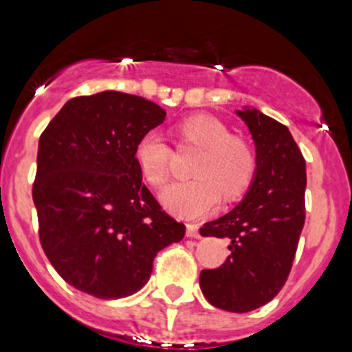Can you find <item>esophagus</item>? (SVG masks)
Segmentation results:
<instances>
[{"label":"esophagus","mask_w":352,"mask_h":352,"mask_svg":"<svg viewBox=\"0 0 352 352\" xmlns=\"http://www.w3.org/2000/svg\"><path fill=\"white\" fill-rule=\"evenodd\" d=\"M187 236L189 239H199V226L194 225V223H189L187 225Z\"/></svg>","instance_id":"34e87169"}]
</instances>
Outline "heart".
I'll return each mask as SVG.
<instances>
[{"label": "heart", "mask_w": 352, "mask_h": 352, "mask_svg": "<svg viewBox=\"0 0 352 352\" xmlns=\"http://www.w3.org/2000/svg\"><path fill=\"white\" fill-rule=\"evenodd\" d=\"M180 133L202 148L194 165L196 179L172 182L160 194L163 206L182 218H201L218 206L219 197L242 196L254 175L255 160L243 141L235 140L216 117L192 116L180 124ZM136 163L148 184L158 187L168 177L170 146L162 133L148 131L136 144Z\"/></svg>", "instance_id": "b5f03b06"}]
</instances>
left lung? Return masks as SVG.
<instances>
[{"label": "left lung", "mask_w": 352, "mask_h": 352, "mask_svg": "<svg viewBox=\"0 0 352 352\" xmlns=\"http://www.w3.org/2000/svg\"><path fill=\"white\" fill-rule=\"evenodd\" d=\"M255 144V172L230 212L201 228L230 242L225 264L199 276L202 294L235 314L269 303L285 286L305 225L307 165L285 124L261 110H236Z\"/></svg>", "instance_id": "obj_1"}]
</instances>
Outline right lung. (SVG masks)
Instances as JSON below:
<instances>
[{
	"mask_svg": "<svg viewBox=\"0 0 352 352\" xmlns=\"http://www.w3.org/2000/svg\"><path fill=\"white\" fill-rule=\"evenodd\" d=\"M165 116L146 98L105 90L67 100L38 140V236L52 267L83 293L134 294L155 255L186 235L143 184L134 156Z\"/></svg>",
	"mask_w": 352,
	"mask_h": 352,
	"instance_id": "add662e5",
	"label": "right lung"
}]
</instances>
